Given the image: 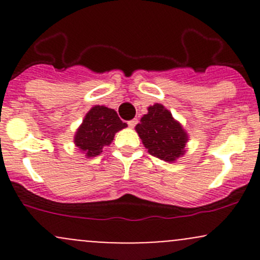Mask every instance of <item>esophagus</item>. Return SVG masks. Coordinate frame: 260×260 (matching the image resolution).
I'll list each match as a JSON object with an SVG mask.
<instances>
[{"instance_id": "1", "label": "esophagus", "mask_w": 260, "mask_h": 260, "mask_svg": "<svg viewBox=\"0 0 260 260\" xmlns=\"http://www.w3.org/2000/svg\"><path fill=\"white\" fill-rule=\"evenodd\" d=\"M137 123H138V119H137V118H135V119H132V120H129V122H128V125H129L131 128H135L136 125H137Z\"/></svg>"}]
</instances>
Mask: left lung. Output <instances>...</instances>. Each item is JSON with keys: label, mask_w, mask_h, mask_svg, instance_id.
<instances>
[{"label": "left lung", "mask_w": 260, "mask_h": 260, "mask_svg": "<svg viewBox=\"0 0 260 260\" xmlns=\"http://www.w3.org/2000/svg\"><path fill=\"white\" fill-rule=\"evenodd\" d=\"M136 131L149 154L157 158L174 162L185 152L187 135L162 104L149 107Z\"/></svg>", "instance_id": "obj_1"}]
</instances>
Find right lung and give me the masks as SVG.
<instances>
[{
    "label": "right lung",
    "mask_w": 260,
    "mask_h": 260,
    "mask_svg": "<svg viewBox=\"0 0 260 260\" xmlns=\"http://www.w3.org/2000/svg\"><path fill=\"white\" fill-rule=\"evenodd\" d=\"M127 127L118 117L114 109L95 106L84 118L77 131L74 142L78 148L85 152L86 157H95L104 146H109L118 131Z\"/></svg>",
    "instance_id": "1"
}]
</instances>
